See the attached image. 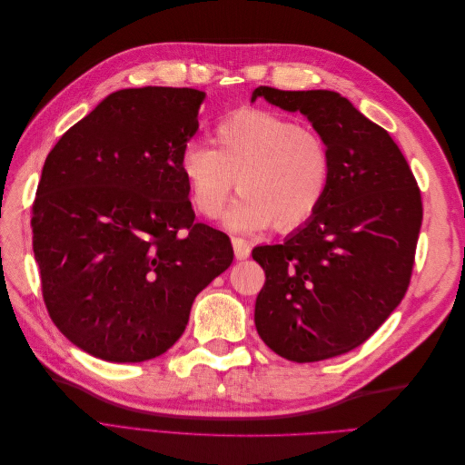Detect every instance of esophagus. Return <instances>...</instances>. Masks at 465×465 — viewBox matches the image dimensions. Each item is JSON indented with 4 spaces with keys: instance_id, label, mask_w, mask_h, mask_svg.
Wrapping results in <instances>:
<instances>
[{
    "instance_id": "obj_1",
    "label": "esophagus",
    "mask_w": 465,
    "mask_h": 465,
    "mask_svg": "<svg viewBox=\"0 0 465 465\" xmlns=\"http://www.w3.org/2000/svg\"><path fill=\"white\" fill-rule=\"evenodd\" d=\"M232 248H234L236 260H246L250 256V252H252L250 244L241 236H232Z\"/></svg>"
}]
</instances>
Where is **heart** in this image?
Masks as SVG:
<instances>
[{"instance_id": "b5f03b06", "label": "heart", "mask_w": 465, "mask_h": 465, "mask_svg": "<svg viewBox=\"0 0 465 465\" xmlns=\"http://www.w3.org/2000/svg\"><path fill=\"white\" fill-rule=\"evenodd\" d=\"M211 147L190 142L180 151L193 209L217 219L236 186L244 192L229 213L234 229L297 231L311 223L333 180V153L318 132L270 110L244 108L211 132Z\"/></svg>"}]
</instances>
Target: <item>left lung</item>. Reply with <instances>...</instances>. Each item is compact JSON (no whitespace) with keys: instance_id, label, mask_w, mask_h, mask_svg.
<instances>
[{"instance_id":"left-lung-1","label":"left lung","mask_w":465,"mask_h":465,"mask_svg":"<svg viewBox=\"0 0 465 465\" xmlns=\"http://www.w3.org/2000/svg\"><path fill=\"white\" fill-rule=\"evenodd\" d=\"M301 112L333 153L318 215L283 244L252 250L265 272L256 299L263 343L292 362L349 353L405 297L423 221L420 192L396 142L333 91L258 87L252 101Z\"/></svg>"}]
</instances>
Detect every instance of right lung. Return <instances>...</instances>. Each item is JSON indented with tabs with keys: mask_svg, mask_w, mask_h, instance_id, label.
<instances>
[{
	"mask_svg": "<svg viewBox=\"0 0 465 465\" xmlns=\"http://www.w3.org/2000/svg\"><path fill=\"white\" fill-rule=\"evenodd\" d=\"M203 101L188 87L122 89L48 153L31 219L42 299L93 357L163 355L232 263L229 236L193 221L178 168Z\"/></svg>",
	"mask_w": 465,
	"mask_h": 465,
	"instance_id": "obj_1",
	"label": "right lung"
}]
</instances>
